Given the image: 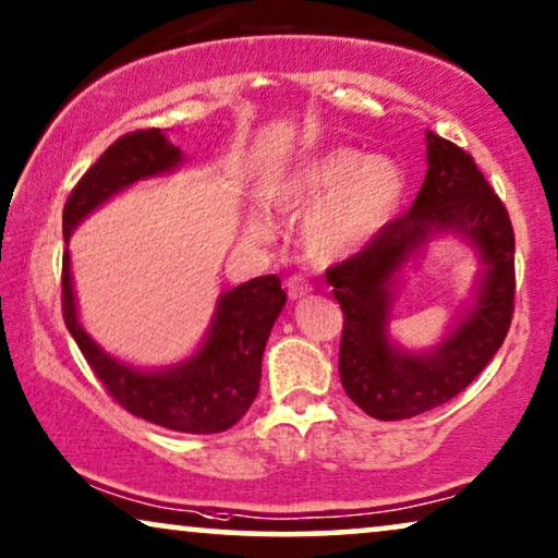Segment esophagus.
I'll use <instances>...</instances> for the list:
<instances>
[{
    "mask_svg": "<svg viewBox=\"0 0 558 558\" xmlns=\"http://www.w3.org/2000/svg\"><path fill=\"white\" fill-rule=\"evenodd\" d=\"M286 291L291 295V301H299L303 295L311 293V283L303 275H293V278L286 280Z\"/></svg>",
    "mask_w": 558,
    "mask_h": 558,
    "instance_id": "obj_1",
    "label": "esophagus"
}]
</instances>
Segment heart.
<instances>
[{
    "label": "heart",
    "instance_id": "obj_1",
    "mask_svg": "<svg viewBox=\"0 0 558 558\" xmlns=\"http://www.w3.org/2000/svg\"><path fill=\"white\" fill-rule=\"evenodd\" d=\"M405 193V173L396 160L339 145L326 147L278 170L265 183V202L278 211H306L301 250L311 263L333 265L365 250L388 227ZM247 232H272L263 214H252Z\"/></svg>",
    "mask_w": 558,
    "mask_h": 558
}]
</instances>
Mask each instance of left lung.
Wrapping results in <instances>:
<instances>
[{
	"instance_id": "8db88e82",
	"label": "left lung",
	"mask_w": 558,
	"mask_h": 558,
	"mask_svg": "<svg viewBox=\"0 0 558 558\" xmlns=\"http://www.w3.org/2000/svg\"><path fill=\"white\" fill-rule=\"evenodd\" d=\"M426 162L411 209L326 272L344 311L341 385L380 421L413 418L459 396L502 347L515 301V236L502 202L472 155L434 132H426ZM444 233L470 243L483 270L471 306L440 344L411 353L389 337L391 301L404 267Z\"/></svg>"
}]
</instances>
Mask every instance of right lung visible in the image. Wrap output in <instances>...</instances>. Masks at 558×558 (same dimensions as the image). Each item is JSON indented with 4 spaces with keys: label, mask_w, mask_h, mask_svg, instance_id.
Returning a JSON list of instances; mask_svg holds the SVG:
<instances>
[{
    "label": "right lung",
    "mask_w": 558,
    "mask_h": 558,
    "mask_svg": "<svg viewBox=\"0 0 558 558\" xmlns=\"http://www.w3.org/2000/svg\"><path fill=\"white\" fill-rule=\"evenodd\" d=\"M181 162V147L168 143L166 132L137 130L109 145L86 170L63 206V318L94 375L124 411L181 434H219L250 411L259 390L267 337L286 306L278 275H259L221 293L202 347L160 369L128 365L88 337L78 322L71 278L73 229L111 196L147 178L173 173Z\"/></svg>",
    "instance_id": "add662e5"
}]
</instances>
